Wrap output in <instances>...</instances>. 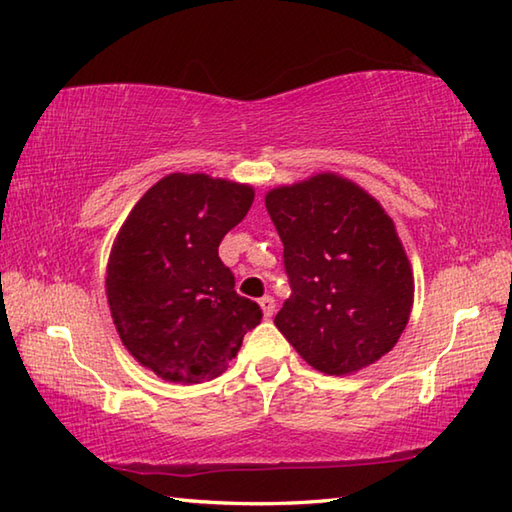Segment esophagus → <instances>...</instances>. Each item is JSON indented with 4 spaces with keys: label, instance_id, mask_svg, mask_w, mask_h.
<instances>
[{
    "label": "esophagus",
    "instance_id": "obj_1",
    "mask_svg": "<svg viewBox=\"0 0 512 512\" xmlns=\"http://www.w3.org/2000/svg\"><path fill=\"white\" fill-rule=\"evenodd\" d=\"M258 305H260V310H263V314L269 318V316H274V312H276V301L272 296H263L258 301Z\"/></svg>",
    "mask_w": 512,
    "mask_h": 512
}]
</instances>
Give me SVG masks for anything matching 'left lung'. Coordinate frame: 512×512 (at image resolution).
Listing matches in <instances>:
<instances>
[{"label": "left lung", "instance_id": "obj_1", "mask_svg": "<svg viewBox=\"0 0 512 512\" xmlns=\"http://www.w3.org/2000/svg\"><path fill=\"white\" fill-rule=\"evenodd\" d=\"M269 218L283 240L292 296L274 323L325 374L379 361L408 325L414 278L392 218L336 173L272 189Z\"/></svg>", "mask_w": 512, "mask_h": 512}]
</instances>
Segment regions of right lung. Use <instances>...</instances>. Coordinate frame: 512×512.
<instances>
[{
	"instance_id": "add662e5",
	"label": "right lung",
	"mask_w": 512,
	"mask_h": 512,
	"mask_svg": "<svg viewBox=\"0 0 512 512\" xmlns=\"http://www.w3.org/2000/svg\"><path fill=\"white\" fill-rule=\"evenodd\" d=\"M252 202L249 185L169 173L118 231L106 267L115 330L136 361L165 381L216 379L263 318L218 256L220 240Z\"/></svg>"
}]
</instances>
